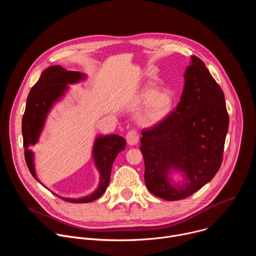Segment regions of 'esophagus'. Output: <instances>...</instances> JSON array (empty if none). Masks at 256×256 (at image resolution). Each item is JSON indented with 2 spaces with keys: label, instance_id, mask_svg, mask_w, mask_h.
Here are the masks:
<instances>
[{
  "label": "esophagus",
  "instance_id": "1",
  "mask_svg": "<svg viewBox=\"0 0 256 256\" xmlns=\"http://www.w3.org/2000/svg\"><path fill=\"white\" fill-rule=\"evenodd\" d=\"M126 142L130 146H136L138 142V134L136 130H130L126 134Z\"/></svg>",
  "mask_w": 256,
  "mask_h": 256
}]
</instances>
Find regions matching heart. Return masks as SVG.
Wrapping results in <instances>:
<instances>
[{"label":"heart","mask_w":256,"mask_h":256,"mask_svg":"<svg viewBox=\"0 0 256 256\" xmlns=\"http://www.w3.org/2000/svg\"><path fill=\"white\" fill-rule=\"evenodd\" d=\"M140 102L144 105L142 120L144 122L155 124L163 122L173 110L175 95L169 89H158L155 86H146L142 89Z\"/></svg>","instance_id":"1"}]
</instances>
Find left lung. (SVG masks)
<instances>
[{
  "label": "left lung",
  "mask_w": 256,
  "mask_h": 256,
  "mask_svg": "<svg viewBox=\"0 0 256 256\" xmlns=\"http://www.w3.org/2000/svg\"><path fill=\"white\" fill-rule=\"evenodd\" d=\"M190 58L175 112L142 132L146 186L165 200L186 198L214 178L222 164L228 132L223 90L202 60Z\"/></svg>",
  "instance_id": "left-lung-1"
}]
</instances>
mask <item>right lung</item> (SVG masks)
Listing matches in <instances>:
<instances>
[{
	"label": "right lung",
	"instance_id": "right-lung-1",
	"mask_svg": "<svg viewBox=\"0 0 256 256\" xmlns=\"http://www.w3.org/2000/svg\"><path fill=\"white\" fill-rule=\"evenodd\" d=\"M86 79L87 75L83 72L68 70L62 66H52L42 72L40 80L31 88L28 94L22 120L25 160L30 173L42 186H44L42 182H40L36 175L34 153L30 150V146L38 142L50 110L70 90L68 85L80 83ZM126 140L118 134H97L92 148L93 162L99 172L97 188L91 194L80 198H62L50 192L58 198L68 202L85 204L97 200L106 190L110 180L112 164L118 155L126 149Z\"/></svg>",
	"mask_w": 256,
	"mask_h": 256
}]
</instances>
